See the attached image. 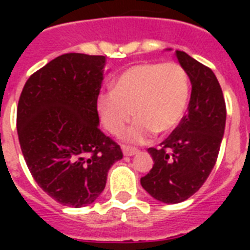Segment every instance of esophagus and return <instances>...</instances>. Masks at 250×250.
Segmentation results:
<instances>
[{
    "label": "esophagus",
    "mask_w": 250,
    "mask_h": 250,
    "mask_svg": "<svg viewBox=\"0 0 250 250\" xmlns=\"http://www.w3.org/2000/svg\"><path fill=\"white\" fill-rule=\"evenodd\" d=\"M122 150H123V153H125V156H131V154L135 152V148H133V146H131V145L123 144L122 145Z\"/></svg>",
    "instance_id": "1"
}]
</instances>
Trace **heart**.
<instances>
[{
	"label": "heart",
	"mask_w": 250,
	"mask_h": 250,
	"mask_svg": "<svg viewBox=\"0 0 250 250\" xmlns=\"http://www.w3.org/2000/svg\"><path fill=\"white\" fill-rule=\"evenodd\" d=\"M156 118H148V117H141L140 123L144 127H154L156 125Z\"/></svg>",
	"instance_id": "obj_1"
}]
</instances>
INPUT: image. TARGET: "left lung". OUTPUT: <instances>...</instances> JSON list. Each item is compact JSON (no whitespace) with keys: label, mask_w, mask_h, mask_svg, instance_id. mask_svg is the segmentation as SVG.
<instances>
[{"label":"left lung","mask_w":250,"mask_h":250,"mask_svg":"<svg viewBox=\"0 0 250 250\" xmlns=\"http://www.w3.org/2000/svg\"><path fill=\"white\" fill-rule=\"evenodd\" d=\"M105 57L67 53L25 82L17 110L21 153L33 179L62 205L83 208L101 194L121 146L98 128Z\"/></svg>","instance_id":"obj_1"}]
</instances>
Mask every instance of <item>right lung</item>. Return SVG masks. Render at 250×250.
I'll use <instances>...</instances> for the list:
<instances>
[{"label": "right lung", "mask_w": 250, "mask_h": 250, "mask_svg": "<svg viewBox=\"0 0 250 250\" xmlns=\"http://www.w3.org/2000/svg\"><path fill=\"white\" fill-rule=\"evenodd\" d=\"M176 57L192 85L188 109L168 137L148 149L154 165L140 180L166 204L186 201L201 188L217 162L226 125L225 98L213 71L187 53Z\"/></svg>", "instance_id": "1"}]
</instances>
